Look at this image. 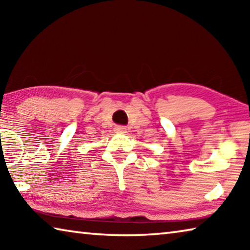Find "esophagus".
<instances>
[{
	"label": "esophagus",
	"mask_w": 250,
	"mask_h": 250,
	"mask_svg": "<svg viewBox=\"0 0 250 250\" xmlns=\"http://www.w3.org/2000/svg\"><path fill=\"white\" fill-rule=\"evenodd\" d=\"M115 131L117 133H125V126H121V125H118L115 128Z\"/></svg>",
	"instance_id": "obj_1"
}]
</instances>
